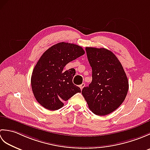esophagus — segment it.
<instances>
[{
  "label": "esophagus",
  "instance_id": "esophagus-1",
  "mask_svg": "<svg viewBox=\"0 0 150 150\" xmlns=\"http://www.w3.org/2000/svg\"><path fill=\"white\" fill-rule=\"evenodd\" d=\"M85 86V84L84 83H82L81 84L80 86H79V87H80V88L81 89V90H82L83 89V88Z\"/></svg>",
  "mask_w": 150,
  "mask_h": 150
}]
</instances>
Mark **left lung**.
<instances>
[{"label": "left lung", "mask_w": 150, "mask_h": 150, "mask_svg": "<svg viewBox=\"0 0 150 150\" xmlns=\"http://www.w3.org/2000/svg\"><path fill=\"white\" fill-rule=\"evenodd\" d=\"M92 68V81L82 94L90 110L95 115H106L119 108L125 100L129 84L121 63L111 51L86 47Z\"/></svg>", "instance_id": "8db88e82"}]
</instances>
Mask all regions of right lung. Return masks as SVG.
Wrapping results in <instances>:
<instances>
[{
    "instance_id": "obj_1",
    "label": "right lung",
    "mask_w": 150,
    "mask_h": 150,
    "mask_svg": "<svg viewBox=\"0 0 150 150\" xmlns=\"http://www.w3.org/2000/svg\"><path fill=\"white\" fill-rule=\"evenodd\" d=\"M81 46L68 42H59L50 47L38 60L31 78L35 97L41 106L49 110H57L64 106L81 88L73 83L75 75L73 68L65 71L69 62L83 55Z\"/></svg>"
}]
</instances>
